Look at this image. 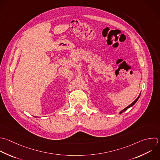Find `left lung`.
Segmentation results:
<instances>
[{
	"label": "left lung",
	"mask_w": 160,
	"mask_h": 160,
	"mask_svg": "<svg viewBox=\"0 0 160 160\" xmlns=\"http://www.w3.org/2000/svg\"><path fill=\"white\" fill-rule=\"evenodd\" d=\"M139 96H140V95H139V96L138 97V98H137V99H136V100H135L134 102H132V103H131L130 105H129L128 107H126V108H124V109H122V111L120 112V114H121V113H122V112H124V111H126V110H127V109H128L129 108H130V107H131L132 106H133V105H134V104L136 103V102L138 101V99H139Z\"/></svg>",
	"instance_id": "1"
}]
</instances>
